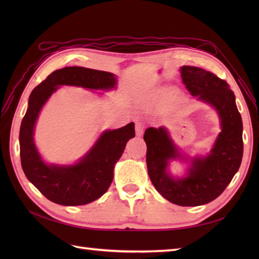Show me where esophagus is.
Instances as JSON below:
<instances>
[{"label":"esophagus","mask_w":259,"mask_h":259,"mask_svg":"<svg viewBox=\"0 0 259 259\" xmlns=\"http://www.w3.org/2000/svg\"><path fill=\"white\" fill-rule=\"evenodd\" d=\"M144 130H145L144 124H142L140 121H137L136 122V135L138 137H141L142 134H144Z\"/></svg>","instance_id":"esophagus-1"}]
</instances>
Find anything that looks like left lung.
I'll return each mask as SVG.
<instances>
[{
    "instance_id": "8db88e82",
    "label": "left lung",
    "mask_w": 259,
    "mask_h": 259,
    "mask_svg": "<svg viewBox=\"0 0 259 259\" xmlns=\"http://www.w3.org/2000/svg\"><path fill=\"white\" fill-rule=\"evenodd\" d=\"M183 83L197 101L212 107L218 114L221 133L206 156L183 155L164 126L146 129L147 167L152 185L163 198L178 206L205 205L222 195L238 171L243 158V121L234 92L225 80L207 70L184 65ZM172 160L187 163L183 178H174Z\"/></svg>"
}]
</instances>
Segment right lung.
I'll return each instance as SVG.
<instances>
[{
	"label": "right lung",
	"mask_w": 259,
	"mask_h": 259,
	"mask_svg": "<svg viewBox=\"0 0 259 259\" xmlns=\"http://www.w3.org/2000/svg\"><path fill=\"white\" fill-rule=\"evenodd\" d=\"M117 76L106 71L67 67L54 71L31 92L20 128L21 164L26 178L49 200L63 206H81L99 199L111 185L115 163L136 134L134 122L104 130L76 162L48 163L34 142L35 123L43 106L62 85L109 91L117 88Z\"/></svg>",
	"instance_id": "right-lung-1"
}]
</instances>
